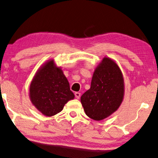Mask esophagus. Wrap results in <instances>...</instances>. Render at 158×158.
<instances>
[{
  "label": "esophagus",
  "mask_w": 158,
  "mask_h": 158,
  "mask_svg": "<svg viewBox=\"0 0 158 158\" xmlns=\"http://www.w3.org/2000/svg\"><path fill=\"white\" fill-rule=\"evenodd\" d=\"M75 96H76L77 99H79L80 97H81V93H78V92H76V93H75Z\"/></svg>",
  "instance_id": "1"
}]
</instances>
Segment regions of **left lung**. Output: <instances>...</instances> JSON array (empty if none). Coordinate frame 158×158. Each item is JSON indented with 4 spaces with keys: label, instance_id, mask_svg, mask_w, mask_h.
I'll use <instances>...</instances> for the list:
<instances>
[{
    "label": "left lung",
    "instance_id": "left-lung-1",
    "mask_svg": "<svg viewBox=\"0 0 158 158\" xmlns=\"http://www.w3.org/2000/svg\"><path fill=\"white\" fill-rule=\"evenodd\" d=\"M123 94L124 82L119 67L104 57L94 72L90 88L81 96V101L86 115L100 121L118 110Z\"/></svg>",
    "mask_w": 158,
    "mask_h": 158
}]
</instances>
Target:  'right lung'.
I'll return each instance as SVG.
<instances>
[{"mask_svg":"<svg viewBox=\"0 0 158 158\" xmlns=\"http://www.w3.org/2000/svg\"><path fill=\"white\" fill-rule=\"evenodd\" d=\"M69 82L54 60L38 70L30 87L31 103L44 115L52 116L61 111L65 104L74 98Z\"/></svg>","mask_w":158,"mask_h":158,"instance_id":"right-lung-1","label":"right lung"}]
</instances>
